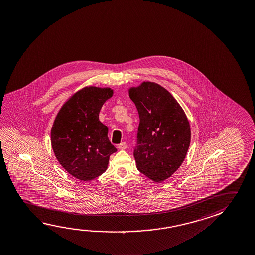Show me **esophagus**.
Masks as SVG:
<instances>
[{
	"mask_svg": "<svg viewBox=\"0 0 255 255\" xmlns=\"http://www.w3.org/2000/svg\"><path fill=\"white\" fill-rule=\"evenodd\" d=\"M126 147H127V144H126V142H122V143L118 145V148L120 150H125V149H126Z\"/></svg>",
	"mask_w": 255,
	"mask_h": 255,
	"instance_id": "1",
	"label": "esophagus"
}]
</instances>
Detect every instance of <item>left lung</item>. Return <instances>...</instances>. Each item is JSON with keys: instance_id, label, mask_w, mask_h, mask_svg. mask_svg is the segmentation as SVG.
<instances>
[{"instance_id": "1", "label": "left lung", "mask_w": 255, "mask_h": 255, "mask_svg": "<svg viewBox=\"0 0 255 255\" xmlns=\"http://www.w3.org/2000/svg\"><path fill=\"white\" fill-rule=\"evenodd\" d=\"M139 116L134 157L138 171L154 182L170 178L183 163L191 131L180 104L161 85L143 82L129 90Z\"/></svg>"}]
</instances>
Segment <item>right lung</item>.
I'll list each match as a JSON object with an SVG mask.
<instances>
[{
	"label": "right lung",
	"instance_id": "1",
	"mask_svg": "<svg viewBox=\"0 0 255 255\" xmlns=\"http://www.w3.org/2000/svg\"><path fill=\"white\" fill-rule=\"evenodd\" d=\"M113 95L110 88L80 90L63 105L50 131L55 156L76 179L89 181L104 173L109 156L117 152L109 129L99 120L105 101Z\"/></svg>",
	"mask_w": 255,
	"mask_h": 255
}]
</instances>
